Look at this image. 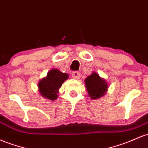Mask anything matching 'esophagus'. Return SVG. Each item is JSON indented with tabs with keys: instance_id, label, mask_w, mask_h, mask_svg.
Returning <instances> with one entry per match:
<instances>
[{
	"instance_id": "34e87169",
	"label": "esophagus",
	"mask_w": 148,
	"mask_h": 148,
	"mask_svg": "<svg viewBox=\"0 0 148 148\" xmlns=\"http://www.w3.org/2000/svg\"><path fill=\"white\" fill-rule=\"evenodd\" d=\"M71 77H72L73 79H79L80 78V73L78 72V71H74L71 74Z\"/></svg>"
}]
</instances>
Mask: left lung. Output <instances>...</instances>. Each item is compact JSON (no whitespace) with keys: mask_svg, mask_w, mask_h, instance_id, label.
I'll use <instances>...</instances> for the list:
<instances>
[{"mask_svg":"<svg viewBox=\"0 0 148 148\" xmlns=\"http://www.w3.org/2000/svg\"><path fill=\"white\" fill-rule=\"evenodd\" d=\"M85 84L89 97L92 100L103 96L108 90L106 82L95 72L86 79Z\"/></svg>","mask_w":148,"mask_h":148,"instance_id":"obj_1","label":"left lung"}]
</instances>
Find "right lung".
<instances>
[{"instance_id":"1","label":"right lung","mask_w":148,"mask_h":148,"mask_svg":"<svg viewBox=\"0 0 148 148\" xmlns=\"http://www.w3.org/2000/svg\"><path fill=\"white\" fill-rule=\"evenodd\" d=\"M68 78V74L62 73L58 69H52L47 77L40 81L38 89L40 95L45 98L54 100L58 98L57 93L62 83Z\"/></svg>"}]
</instances>
